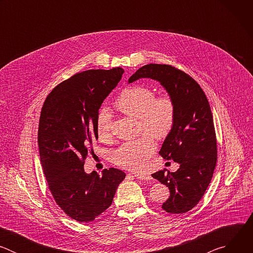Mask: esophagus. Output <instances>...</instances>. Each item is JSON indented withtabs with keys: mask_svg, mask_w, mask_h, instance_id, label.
<instances>
[{
	"mask_svg": "<svg viewBox=\"0 0 253 253\" xmlns=\"http://www.w3.org/2000/svg\"><path fill=\"white\" fill-rule=\"evenodd\" d=\"M137 179H140V180H148V181H150V180L152 179L151 176L147 175V174H140V173H137L134 175Z\"/></svg>",
	"mask_w": 253,
	"mask_h": 253,
	"instance_id": "1",
	"label": "esophagus"
}]
</instances>
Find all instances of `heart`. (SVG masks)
<instances>
[{
  "mask_svg": "<svg viewBox=\"0 0 253 253\" xmlns=\"http://www.w3.org/2000/svg\"><path fill=\"white\" fill-rule=\"evenodd\" d=\"M116 109L128 116L138 118L140 128L157 139L166 137L174 124L175 108L167 95L154 97V91L146 86L133 85L125 88L114 103ZM97 133L100 139L110 135L111 119L106 110L97 118ZM155 151V142L149 135L123 143L113 152L112 160L126 169L138 171L145 166Z\"/></svg>",
  "mask_w": 253,
  "mask_h": 253,
  "instance_id": "obj_1",
  "label": "heart"
}]
</instances>
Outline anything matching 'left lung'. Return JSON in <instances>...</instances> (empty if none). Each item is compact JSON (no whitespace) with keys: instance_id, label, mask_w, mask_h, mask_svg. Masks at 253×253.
I'll return each instance as SVG.
<instances>
[{"instance_id":"8db88e82","label":"left lung","mask_w":253,"mask_h":253,"mask_svg":"<svg viewBox=\"0 0 253 253\" xmlns=\"http://www.w3.org/2000/svg\"><path fill=\"white\" fill-rule=\"evenodd\" d=\"M142 78L159 82L174 103V124L159 154L180 166L175 172L163 169L152 177L170 190L162 208L172 214L185 213L204 195L217 160L210 106L196 81L172 66L145 65L135 72L128 83Z\"/></svg>"}]
</instances>
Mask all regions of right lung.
Listing matches in <instances>:
<instances>
[{
    "mask_svg": "<svg viewBox=\"0 0 253 253\" xmlns=\"http://www.w3.org/2000/svg\"><path fill=\"white\" fill-rule=\"evenodd\" d=\"M124 70H88L55 87L42 108L38 145L49 188L62 210L80 222L93 221L112 204L126 174L116 168L86 173L84 160L98 139L99 109Z\"/></svg>",
    "mask_w": 253,
    "mask_h": 253,
    "instance_id": "add662e5",
    "label": "right lung"
}]
</instances>
